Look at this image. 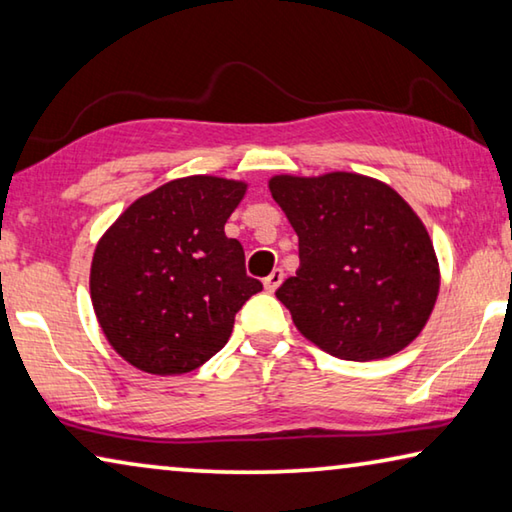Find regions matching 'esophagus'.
<instances>
[{
    "mask_svg": "<svg viewBox=\"0 0 512 512\" xmlns=\"http://www.w3.org/2000/svg\"><path fill=\"white\" fill-rule=\"evenodd\" d=\"M282 280H285V271H282V269H275V271L269 275V278H264V287H266V291H271V294H273V291L282 285Z\"/></svg>",
    "mask_w": 512,
    "mask_h": 512,
    "instance_id": "34e87169",
    "label": "esophagus"
}]
</instances>
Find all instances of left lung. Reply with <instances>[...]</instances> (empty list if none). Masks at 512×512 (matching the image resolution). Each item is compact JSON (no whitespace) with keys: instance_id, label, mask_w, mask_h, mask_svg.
I'll return each mask as SVG.
<instances>
[{"instance_id":"1","label":"left lung","mask_w":512,"mask_h":512,"mask_svg":"<svg viewBox=\"0 0 512 512\" xmlns=\"http://www.w3.org/2000/svg\"><path fill=\"white\" fill-rule=\"evenodd\" d=\"M269 189L298 234L300 266L275 296L303 337L353 362L403 351L440 291L433 241L408 202L344 170L275 175Z\"/></svg>"}]
</instances>
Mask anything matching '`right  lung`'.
<instances>
[{"mask_svg": "<svg viewBox=\"0 0 512 512\" xmlns=\"http://www.w3.org/2000/svg\"><path fill=\"white\" fill-rule=\"evenodd\" d=\"M246 182L180 177L134 200L91 264V300L120 358L154 376L189 373L227 344L234 316L262 282L225 223Z\"/></svg>", "mask_w": 512, "mask_h": 512, "instance_id": "add662e5", "label": "right lung"}]
</instances>
